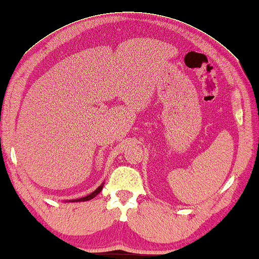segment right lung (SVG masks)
<instances>
[{
  "instance_id": "add662e5",
  "label": "right lung",
  "mask_w": 259,
  "mask_h": 259,
  "mask_svg": "<svg viewBox=\"0 0 259 259\" xmlns=\"http://www.w3.org/2000/svg\"><path fill=\"white\" fill-rule=\"evenodd\" d=\"M102 189H103V183H102V186L98 187L95 191L92 192L91 195H88V196H86V197H82V198L73 199V200H71V201H87V200H91V199H93V198H94V197H95V196H97L98 194H100V192L102 191Z\"/></svg>"
}]
</instances>
